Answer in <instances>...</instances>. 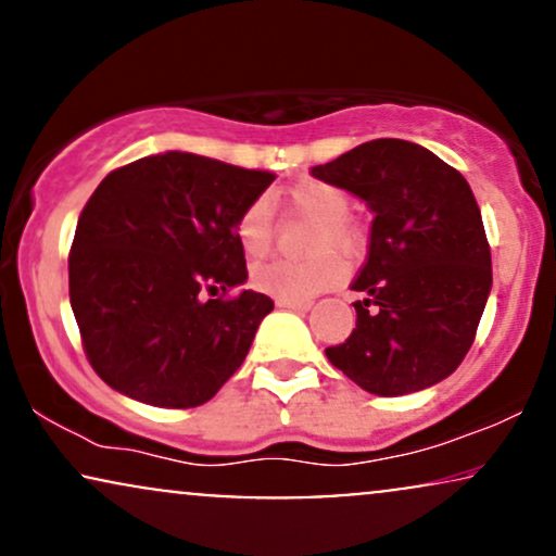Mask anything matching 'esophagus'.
<instances>
[{
  "instance_id": "34e87169",
  "label": "esophagus",
  "mask_w": 556,
  "mask_h": 556,
  "mask_svg": "<svg viewBox=\"0 0 556 556\" xmlns=\"http://www.w3.org/2000/svg\"><path fill=\"white\" fill-rule=\"evenodd\" d=\"M277 305L279 308H292V311H308L311 305V300H290V298H277Z\"/></svg>"
}]
</instances>
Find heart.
<instances>
[{"label": "heart", "instance_id": "heart-1", "mask_svg": "<svg viewBox=\"0 0 556 556\" xmlns=\"http://www.w3.org/2000/svg\"><path fill=\"white\" fill-rule=\"evenodd\" d=\"M285 203L295 216L316 222L311 229L305 261H269L251 274L256 290L274 298L308 300L331 290L344 279V264L339 257L355 261L366 251V229L353 214V201L342 188L321 180L295 182L285 193ZM235 240L248 258H264L274 242V214L266 198H256L235 219ZM337 250L341 253H333Z\"/></svg>", "mask_w": 556, "mask_h": 556}]
</instances>
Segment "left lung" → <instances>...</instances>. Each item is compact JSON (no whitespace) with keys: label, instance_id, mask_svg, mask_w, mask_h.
I'll return each instance as SVG.
<instances>
[{"label":"left lung","instance_id":"left-lung-1","mask_svg":"<svg viewBox=\"0 0 556 556\" xmlns=\"http://www.w3.org/2000/svg\"><path fill=\"white\" fill-rule=\"evenodd\" d=\"M314 177L350 190L376 214L353 290L355 329L327 358L381 397L410 394L460 366L491 290V248L473 190L424 146L376 138Z\"/></svg>","mask_w":556,"mask_h":556}]
</instances>
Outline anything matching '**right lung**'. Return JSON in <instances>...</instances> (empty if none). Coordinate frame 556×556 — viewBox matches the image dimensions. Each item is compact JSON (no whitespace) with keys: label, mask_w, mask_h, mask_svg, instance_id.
Here are the masks:
<instances>
[{"label":"right lung","mask_w":556,"mask_h":556,"mask_svg":"<svg viewBox=\"0 0 556 556\" xmlns=\"http://www.w3.org/2000/svg\"><path fill=\"white\" fill-rule=\"evenodd\" d=\"M277 175L167 151L112 169L70 248V305L101 379L156 407H198L245 361L271 298L238 290L235 219Z\"/></svg>","instance_id":"right-lung-1"}]
</instances>
